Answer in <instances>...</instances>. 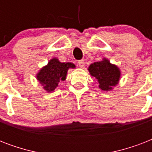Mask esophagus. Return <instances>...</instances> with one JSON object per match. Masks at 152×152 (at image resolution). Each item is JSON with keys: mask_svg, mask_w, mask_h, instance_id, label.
<instances>
[{"mask_svg": "<svg viewBox=\"0 0 152 152\" xmlns=\"http://www.w3.org/2000/svg\"><path fill=\"white\" fill-rule=\"evenodd\" d=\"M78 64H79V66L80 67V68H83L84 65H85V62H84L83 60H80V61H78Z\"/></svg>", "mask_w": 152, "mask_h": 152, "instance_id": "34e87169", "label": "esophagus"}]
</instances>
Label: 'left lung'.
Wrapping results in <instances>:
<instances>
[{
	"instance_id": "left-lung-1",
	"label": "left lung",
	"mask_w": 152,
	"mask_h": 152,
	"mask_svg": "<svg viewBox=\"0 0 152 152\" xmlns=\"http://www.w3.org/2000/svg\"><path fill=\"white\" fill-rule=\"evenodd\" d=\"M91 75L97 79L99 83V88L103 91H110L119 81L120 71L117 66L111 64L108 60L104 59L102 61L95 62L90 65Z\"/></svg>"
}]
</instances>
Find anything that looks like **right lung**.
Segmentation results:
<instances>
[{
    "label": "right lung",
    "instance_id": "obj_1",
    "mask_svg": "<svg viewBox=\"0 0 152 152\" xmlns=\"http://www.w3.org/2000/svg\"><path fill=\"white\" fill-rule=\"evenodd\" d=\"M69 68H75L72 63H61L57 58L50 60L48 64L40 70L37 79L47 91H53L60 81L64 80Z\"/></svg>",
    "mask_w": 152,
    "mask_h": 152
}]
</instances>
